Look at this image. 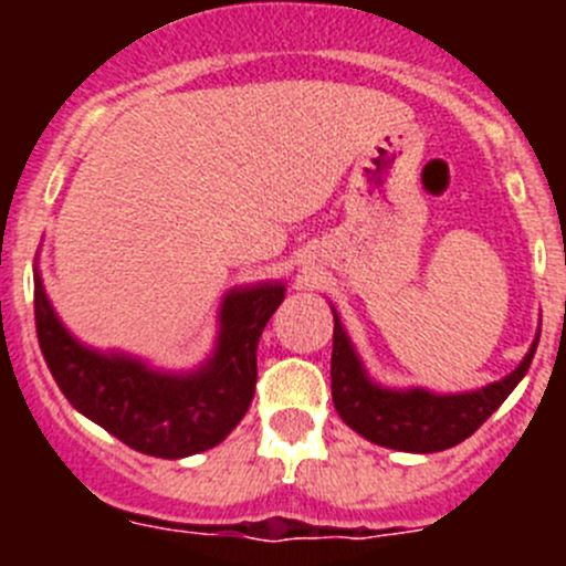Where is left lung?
Instances as JSON below:
<instances>
[{"label":"left lung","mask_w":566,"mask_h":566,"mask_svg":"<svg viewBox=\"0 0 566 566\" xmlns=\"http://www.w3.org/2000/svg\"><path fill=\"white\" fill-rule=\"evenodd\" d=\"M331 312H334L331 397H334L336 413L358 436L378 447L397 449V452H443V449H452L471 438L521 384L536 353V342H539L536 336L526 358L506 378L495 380L484 389L462 394L386 389V386L369 380L334 306Z\"/></svg>","instance_id":"obj_1"}]
</instances>
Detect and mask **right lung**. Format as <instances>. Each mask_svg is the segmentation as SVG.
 <instances>
[{
	"instance_id": "1",
	"label": "right lung",
	"mask_w": 566,
	"mask_h": 566,
	"mask_svg": "<svg viewBox=\"0 0 566 566\" xmlns=\"http://www.w3.org/2000/svg\"><path fill=\"white\" fill-rule=\"evenodd\" d=\"M282 301V282L230 290L221 301L213 356L193 373H161L73 339L35 271L38 342L60 391L125 447L164 460L213 449L247 416L256 386V342Z\"/></svg>"
}]
</instances>
